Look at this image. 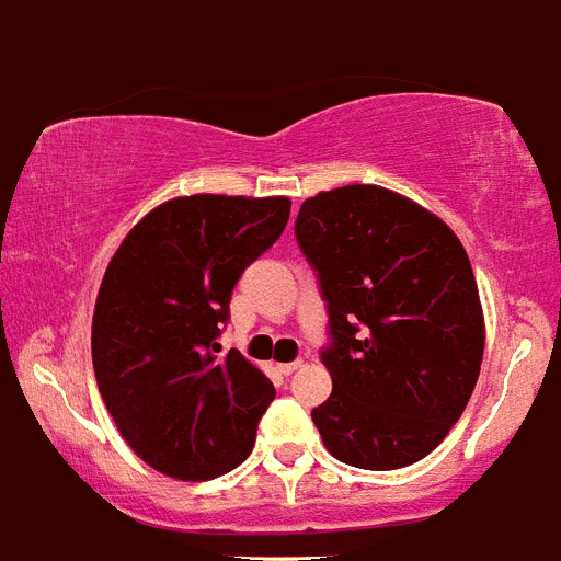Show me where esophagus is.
I'll use <instances>...</instances> for the list:
<instances>
[{"instance_id": "esophagus-1", "label": "esophagus", "mask_w": 561, "mask_h": 561, "mask_svg": "<svg viewBox=\"0 0 561 561\" xmlns=\"http://www.w3.org/2000/svg\"><path fill=\"white\" fill-rule=\"evenodd\" d=\"M297 368H304V362H300V359L284 362V365H277V370H280V374H284V376H291Z\"/></svg>"}]
</instances>
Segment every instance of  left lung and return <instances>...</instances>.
I'll return each instance as SVG.
<instances>
[{
    "label": "left lung",
    "instance_id": "8db88e82",
    "mask_svg": "<svg viewBox=\"0 0 561 561\" xmlns=\"http://www.w3.org/2000/svg\"><path fill=\"white\" fill-rule=\"evenodd\" d=\"M295 236L329 306L334 388L311 410L325 449L374 472L415 463L447 438L483 362L463 244L427 207L379 185L317 193Z\"/></svg>",
    "mask_w": 561,
    "mask_h": 561
}]
</instances>
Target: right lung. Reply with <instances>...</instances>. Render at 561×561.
<instances>
[{"label": "right lung", "instance_id": "obj_1", "mask_svg": "<svg viewBox=\"0 0 561 561\" xmlns=\"http://www.w3.org/2000/svg\"><path fill=\"white\" fill-rule=\"evenodd\" d=\"M286 196L196 193L162 202L117 247L92 317L98 390L151 469L210 480L236 469L275 388L236 348L216 356L232 286L275 244Z\"/></svg>", "mask_w": 561, "mask_h": 561}]
</instances>
